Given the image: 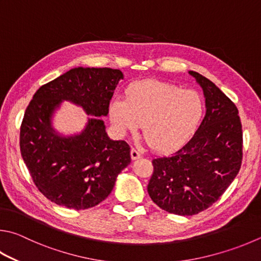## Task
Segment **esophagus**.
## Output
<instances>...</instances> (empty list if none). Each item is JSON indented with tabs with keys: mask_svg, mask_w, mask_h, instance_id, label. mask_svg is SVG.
<instances>
[{
	"mask_svg": "<svg viewBox=\"0 0 261 261\" xmlns=\"http://www.w3.org/2000/svg\"><path fill=\"white\" fill-rule=\"evenodd\" d=\"M130 154H131V159L132 160H138V159L141 158V153H140L138 149H136V148H132Z\"/></svg>",
	"mask_w": 261,
	"mask_h": 261,
	"instance_id": "1",
	"label": "esophagus"
}]
</instances>
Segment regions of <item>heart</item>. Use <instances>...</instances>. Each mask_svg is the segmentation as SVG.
<instances>
[{
	"mask_svg": "<svg viewBox=\"0 0 261 261\" xmlns=\"http://www.w3.org/2000/svg\"><path fill=\"white\" fill-rule=\"evenodd\" d=\"M110 118L120 134L143 124L147 144L159 153L176 150L195 134L204 114V101L195 90L149 80L130 84L125 100L114 98Z\"/></svg>",
	"mask_w": 261,
	"mask_h": 261,
	"instance_id": "b5f03b06",
	"label": "heart"
}]
</instances>
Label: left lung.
Wrapping results in <instances>:
<instances>
[{"instance_id": "8db88e82", "label": "left lung", "mask_w": 261, "mask_h": 261, "mask_svg": "<svg viewBox=\"0 0 261 261\" xmlns=\"http://www.w3.org/2000/svg\"><path fill=\"white\" fill-rule=\"evenodd\" d=\"M205 97L206 114L193 138L170 156L151 161L147 191L161 209L179 216L206 210L228 188L243 158L238 107L210 80L191 70Z\"/></svg>"}]
</instances>
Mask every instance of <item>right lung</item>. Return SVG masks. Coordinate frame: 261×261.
<instances>
[{
	"label": "right lung",
	"mask_w": 261,
	"mask_h": 261,
	"mask_svg": "<svg viewBox=\"0 0 261 261\" xmlns=\"http://www.w3.org/2000/svg\"><path fill=\"white\" fill-rule=\"evenodd\" d=\"M123 74L113 68H74L37 90L20 126V153L33 182L58 205L84 210L110 195L115 180L131 162L124 140H111L103 122ZM61 100L94 115L81 134L60 137L49 118Z\"/></svg>",
	"instance_id": "right-lung-1"
}]
</instances>
